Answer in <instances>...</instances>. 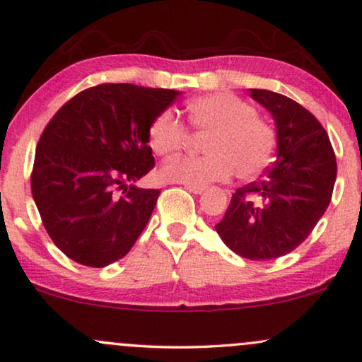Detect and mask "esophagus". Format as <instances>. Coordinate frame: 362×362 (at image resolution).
Returning a JSON list of instances; mask_svg holds the SVG:
<instances>
[{"mask_svg": "<svg viewBox=\"0 0 362 362\" xmlns=\"http://www.w3.org/2000/svg\"><path fill=\"white\" fill-rule=\"evenodd\" d=\"M185 187L189 192H192V194H202L204 189H206V187H204V186H192V185H185Z\"/></svg>", "mask_w": 362, "mask_h": 362, "instance_id": "34e87169", "label": "esophagus"}]
</instances>
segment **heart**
Wrapping results in <instances>:
<instances>
[{
    "label": "heart",
    "instance_id": "1",
    "mask_svg": "<svg viewBox=\"0 0 362 362\" xmlns=\"http://www.w3.org/2000/svg\"><path fill=\"white\" fill-rule=\"evenodd\" d=\"M187 120L196 132L207 134L202 142L206 155L173 156L161 166L163 180L181 185L206 186L227 181L237 171L240 180L259 176L274 160L276 132L256 109L232 93H212L187 104ZM189 139L186 124L173 109L151 120L148 145L156 155H170Z\"/></svg>",
    "mask_w": 362,
    "mask_h": 362
}]
</instances>
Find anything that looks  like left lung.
<instances>
[{"instance_id": "1", "label": "left lung", "mask_w": 362, "mask_h": 362, "mask_svg": "<svg viewBox=\"0 0 362 362\" xmlns=\"http://www.w3.org/2000/svg\"><path fill=\"white\" fill-rule=\"evenodd\" d=\"M276 120V160L258 181L233 192L216 225L223 243L251 261L296 250L327 211L337 158L327 130L310 111L284 94L251 90Z\"/></svg>"}]
</instances>
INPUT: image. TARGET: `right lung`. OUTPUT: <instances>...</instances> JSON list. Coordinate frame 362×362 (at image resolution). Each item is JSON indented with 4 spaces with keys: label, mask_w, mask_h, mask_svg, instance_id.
Returning a JSON list of instances; mask_svg holds the SVG:
<instances>
[{
    "label": "right lung",
    "mask_w": 362,
    "mask_h": 362,
    "mask_svg": "<svg viewBox=\"0 0 362 362\" xmlns=\"http://www.w3.org/2000/svg\"><path fill=\"white\" fill-rule=\"evenodd\" d=\"M177 94L103 83L73 96L45 125L30 189L47 233L70 259L104 268L137 242L160 189L134 181L155 166L148 127Z\"/></svg>",
    "instance_id": "right-lung-1"
}]
</instances>
